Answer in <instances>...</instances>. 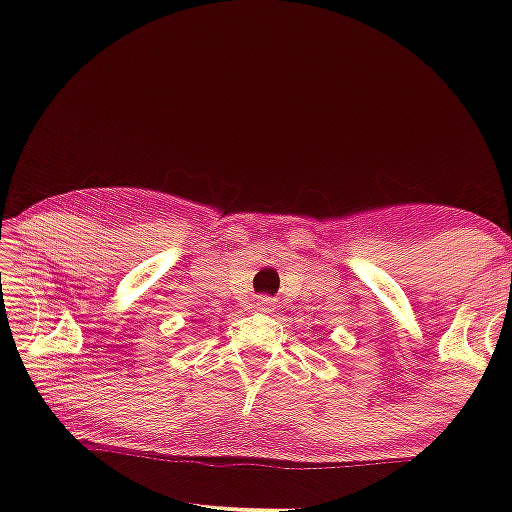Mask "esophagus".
Instances as JSON below:
<instances>
[{
  "instance_id": "obj_1",
  "label": "esophagus",
  "mask_w": 512,
  "mask_h": 512,
  "mask_svg": "<svg viewBox=\"0 0 512 512\" xmlns=\"http://www.w3.org/2000/svg\"><path fill=\"white\" fill-rule=\"evenodd\" d=\"M255 307L259 309V311H273L275 309V300L273 298H268V296H264V298H259L257 302H255Z\"/></svg>"
}]
</instances>
